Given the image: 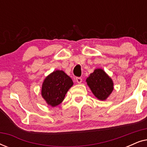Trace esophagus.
Segmentation results:
<instances>
[{"label": "esophagus", "mask_w": 147, "mask_h": 147, "mask_svg": "<svg viewBox=\"0 0 147 147\" xmlns=\"http://www.w3.org/2000/svg\"><path fill=\"white\" fill-rule=\"evenodd\" d=\"M76 82H77L78 84H81L82 82V78H80V77L76 78Z\"/></svg>", "instance_id": "esophagus-1"}]
</instances>
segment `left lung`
I'll use <instances>...</instances> for the list:
<instances>
[{
    "label": "left lung",
    "mask_w": 147,
    "mask_h": 147,
    "mask_svg": "<svg viewBox=\"0 0 147 147\" xmlns=\"http://www.w3.org/2000/svg\"><path fill=\"white\" fill-rule=\"evenodd\" d=\"M88 86L94 95L100 100H105L114 90L111 78L102 69H96L86 79Z\"/></svg>",
    "instance_id": "1"
}]
</instances>
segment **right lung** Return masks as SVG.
Wrapping results in <instances>:
<instances>
[{
    "instance_id": "add662e5",
    "label": "right lung",
    "mask_w": 147,
    "mask_h": 147,
    "mask_svg": "<svg viewBox=\"0 0 147 147\" xmlns=\"http://www.w3.org/2000/svg\"><path fill=\"white\" fill-rule=\"evenodd\" d=\"M74 82L62 70H56L44 80L41 88V96L48 105L55 107L61 104L65 94Z\"/></svg>"
}]
</instances>
